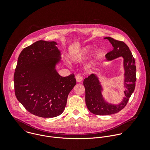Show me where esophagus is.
I'll return each instance as SVG.
<instances>
[{"mask_svg": "<svg viewBox=\"0 0 150 150\" xmlns=\"http://www.w3.org/2000/svg\"><path fill=\"white\" fill-rule=\"evenodd\" d=\"M75 79H76V82H81L82 81V77L80 75H77L75 77Z\"/></svg>", "mask_w": 150, "mask_h": 150, "instance_id": "obj_1", "label": "esophagus"}]
</instances>
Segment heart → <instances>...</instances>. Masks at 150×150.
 <instances>
[{"label":"heart","mask_w":150,"mask_h":150,"mask_svg":"<svg viewBox=\"0 0 150 150\" xmlns=\"http://www.w3.org/2000/svg\"><path fill=\"white\" fill-rule=\"evenodd\" d=\"M93 47L92 46H85L81 48L79 50L72 53L70 56L69 59L72 62H80L84 59L92 51ZM102 56V52L100 49H96L93 54V59H98L100 58Z\"/></svg>","instance_id":"heart-1"}]
</instances>
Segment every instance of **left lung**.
<instances>
[{
  "label": "left lung",
  "mask_w": 150,
  "mask_h": 150,
  "mask_svg": "<svg viewBox=\"0 0 150 150\" xmlns=\"http://www.w3.org/2000/svg\"><path fill=\"white\" fill-rule=\"evenodd\" d=\"M112 44L113 49L105 54L107 62L112 61L122 57L123 58V86L125 88V96L117 104L109 103L102 94L104 88L97 74H91L83 80L85 90V103L90 112L97 115H109L118 113L127 104L135 88L136 66L135 61L129 48L123 41L112 37H104Z\"/></svg>",
  "instance_id": "1"
}]
</instances>
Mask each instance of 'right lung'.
Masks as SVG:
<instances>
[{
	"mask_svg": "<svg viewBox=\"0 0 150 150\" xmlns=\"http://www.w3.org/2000/svg\"><path fill=\"white\" fill-rule=\"evenodd\" d=\"M56 45V41L39 40L24 49L14 74L16 98L27 111L41 117L61 115L76 83L73 74L63 77L57 72L61 52Z\"/></svg>",
	"mask_w": 150,
	"mask_h": 150,
	"instance_id": "1",
	"label": "right lung"
}]
</instances>
